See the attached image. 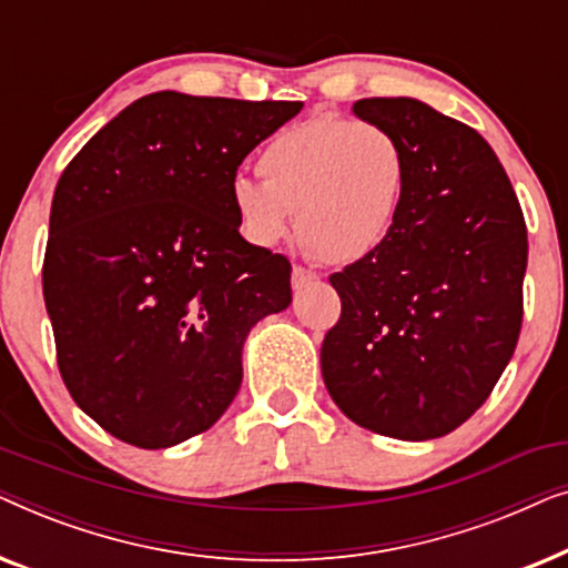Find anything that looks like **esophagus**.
<instances>
[{
	"instance_id": "1",
	"label": "esophagus",
	"mask_w": 568,
	"mask_h": 568,
	"mask_svg": "<svg viewBox=\"0 0 568 568\" xmlns=\"http://www.w3.org/2000/svg\"><path fill=\"white\" fill-rule=\"evenodd\" d=\"M317 278H321V276H317L315 271L305 268V266H294V268H292V286H294V290H297V292L305 290V286H310L313 282H317Z\"/></svg>"
}]
</instances>
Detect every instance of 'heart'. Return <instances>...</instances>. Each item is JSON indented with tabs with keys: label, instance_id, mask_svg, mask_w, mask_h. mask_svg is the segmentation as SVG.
Listing matches in <instances>:
<instances>
[{
	"label": "heart",
	"instance_id": "1",
	"mask_svg": "<svg viewBox=\"0 0 568 568\" xmlns=\"http://www.w3.org/2000/svg\"><path fill=\"white\" fill-rule=\"evenodd\" d=\"M258 175L230 183V201L253 243H282L300 214V235L323 261L356 263L393 235L410 168L390 129L317 113L268 139Z\"/></svg>",
	"mask_w": 568,
	"mask_h": 568
}]
</instances>
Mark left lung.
<instances>
[{
	"label": "left lung",
	"instance_id": "8db88e82",
	"mask_svg": "<svg viewBox=\"0 0 568 568\" xmlns=\"http://www.w3.org/2000/svg\"><path fill=\"white\" fill-rule=\"evenodd\" d=\"M362 121L408 152L393 235L331 276L341 317L321 348L336 406L364 429L424 442L484 406L523 328L527 227L476 129L414 98H364Z\"/></svg>",
	"mask_w": 568,
	"mask_h": 568
}]
</instances>
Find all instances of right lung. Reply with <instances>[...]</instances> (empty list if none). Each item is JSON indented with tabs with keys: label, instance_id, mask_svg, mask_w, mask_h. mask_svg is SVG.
Instances as JSON below:
<instances>
[{
	"label": "right lung",
	"instance_id": "add662e5",
	"mask_svg": "<svg viewBox=\"0 0 568 568\" xmlns=\"http://www.w3.org/2000/svg\"><path fill=\"white\" fill-rule=\"evenodd\" d=\"M300 111L152 92L61 173L43 300L67 390L115 439L165 449L214 426L247 333L290 307V261L240 235L230 183Z\"/></svg>",
	"mask_w": 568,
	"mask_h": 568
}]
</instances>
